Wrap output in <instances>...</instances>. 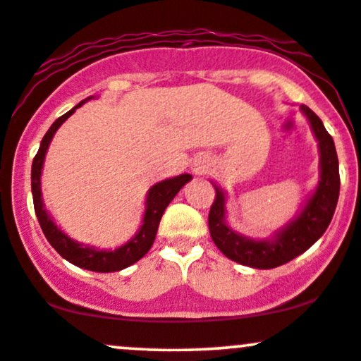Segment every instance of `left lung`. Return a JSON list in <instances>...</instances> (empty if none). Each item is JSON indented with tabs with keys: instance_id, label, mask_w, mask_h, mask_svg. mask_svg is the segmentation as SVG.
Instances as JSON below:
<instances>
[{
	"instance_id": "left-lung-1",
	"label": "left lung",
	"mask_w": 361,
	"mask_h": 361,
	"mask_svg": "<svg viewBox=\"0 0 361 361\" xmlns=\"http://www.w3.org/2000/svg\"><path fill=\"white\" fill-rule=\"evenodd\" d=\"M319 144V183L307 204L295 219L285 224L268 239H251L235 233L226 224V198L221 186L214 183L215 198L210 207L209 229L215 246L224 255L244 267L270 270L288 263L326 233L339 197V164L334 140L322 120L309 106H300Z\"/></svg>"
}]
</instances>
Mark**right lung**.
<instances>
[{
	"instance_id": "obj_1",
	"label": "right lung",
	"mask_w": 361,
	"mask_h": 361,
	"mask_svg": "<svg viewBox=\"0 0 361 361\" xmlns=\"http://www.w3.org/2000/svg\"><path fill=\"white\" fill-rule=\"evenodd\" d=\"M91 98L93 97L78 103V105L69 110L68 114H64L62 117L57 118L47 130V134L44 135L42 142H40L39 152H37L34 157V163H32V195H34V209L37 219H39V224L40 227H42L45 238L51 243L54 250L59 252L62 258L68 259L69 263L76 264V267L80 268H85V270L110 273L120 271L123 270V268L130 267V264L137 263V261L151 250L164 210H166L169 202L176 197V193L192 180V175H186L185 173V175L168 178V180H163L159 181V183L152 185L147 192L142 226H140L137 234H135L130 241H127L123 246L117 247V250H97L94 246H86V244L74 241V239L69 238L68 234L62 233L59 227L54 224L52 217L49 215L42 200L40 176H42L45 152H47L49 146H51V140L54 137V134L57 132V128L71 117L74 111H76V109H80L82 103L91 100Z\"/></svg>"
}]
</instances>
